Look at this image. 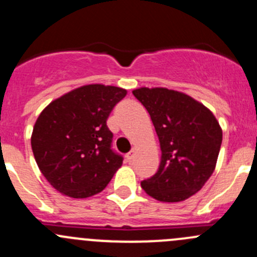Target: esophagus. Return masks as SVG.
Masks as SVG:
<instances>
[{
    "instance_id": "1",
    "label": "esophagus",
    "mask_w": 257,
    "mask_h": 257,
    "mask_svg": "<svg viewBox=\"0 0 257 257\" xmlns=\"http://www.w3.org/2000/svg\"><path fill=\"white\" fill-rule=\"evenodd\" d=\"M134 158V150H132V152H129L128 154L125 155V159L128 160V162H132V159Z\"/></svg>"
}]
</instances>
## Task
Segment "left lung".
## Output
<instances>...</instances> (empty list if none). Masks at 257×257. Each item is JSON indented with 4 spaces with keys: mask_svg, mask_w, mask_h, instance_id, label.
<instances>
[{
    "mask_svg": "<svg viewBox=\"0 0 257 257\" xmlns=\"http://www.w3.org/2000/svg\"><path fill=\"white\" fill-rule=\"evenodd\" d=\"M133 94L149 113L162 150L158 172L142 181V188L165 203L190 198L216 165L222 142L216 118L201 103L177 90L139 88Z\"/></svg>",
    "mask_w": 257,
    "mask_h": 257,
    "instance_id": "8db88e82",
    "label": "left lung"
}]
</instances>
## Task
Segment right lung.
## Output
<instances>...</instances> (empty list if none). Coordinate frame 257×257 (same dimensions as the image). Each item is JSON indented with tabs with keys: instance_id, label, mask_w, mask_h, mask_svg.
Returning <instances> with one entry per match:
<instances>
[{
	"instance_id": "add662e5",
	"label": "right lung",
	"mask_w": 257,
	"mask_h": 257,
	"mask_svg": "<svg viewBox=\"0 0 257 257\" xmlns=\"http://www.w3.org/2000/svg\"><path fill=\"white\" fill-rule=\"evenodd\" d=\"M126 95L123 88L88 84L49 103L33 128L38 168L59 193L76 199L100 193L123 157L112 148L107 119Z\"/></svg>"
}]
</instances>
